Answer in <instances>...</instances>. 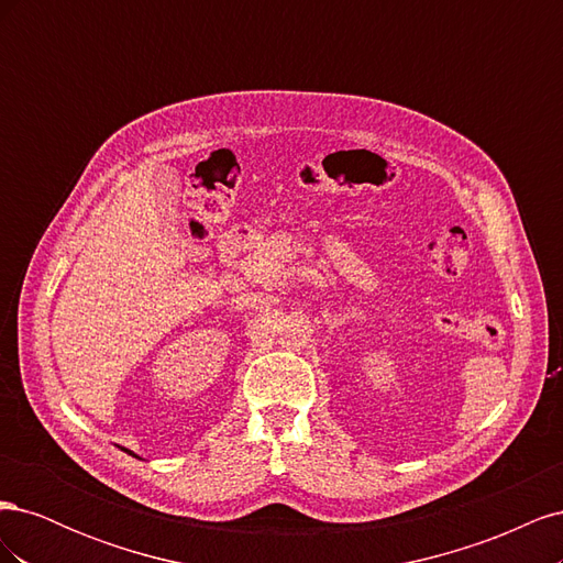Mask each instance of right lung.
<instances>
[{"label":"right lung","instance_id":"right-lung-1","mask_svg":"<svg viewBox=\"0 0 563 563\" xmlns=\"http://www.w3.org/2000/svg\"><path fill=\"white\" fill-rule=\"evenodd\" d=\"M119 449H122V446H119ZM122 451H124V453H129V455H133V457H139V455H135V453H133V451H129V449H122Z\"/></svg>","mask_w":563,"mask_h":563}]
</instances>
